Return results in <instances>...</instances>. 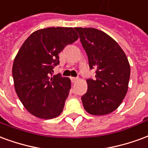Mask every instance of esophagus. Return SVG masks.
Instances as JSON below:
<instances>
[{"label": "esophagus", "mask_w": 148, "mask_h": 148, "mask_svg": "<svg viewBox=\"0 0 148 148\" xmlns=\"http://www.w3.org/2000/svg\"><path fill=\"white\" fill-rule=\"evenodd\" d=\"M71 82H77V80H78V77H71Z\"/></svg>", "instance_id": "obj_1"}]
</instances>
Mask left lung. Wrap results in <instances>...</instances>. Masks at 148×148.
<instances>
[{
	"instance_id": "obj_1",
	"label": "left lung",
	"mask_w": 148,
	"mask_h": 148,
	"mask_svg": "<svg viewBox=\"0 0 148 148\" xmlns=\"http://www.w3.org/2000/svg\"><path fill=\"white\" fill-rule=\"evenodd\" d=\"M86 52L90 69L88 90L82 97L84 109L95 116L109 114L117 109L128 89L130 65L124 51L109 35L93 27H74Z\"/></svg>"
}]
</instances>
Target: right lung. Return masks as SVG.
Here are the masks:
<instances>
[{"instance_id":"obj_1","label":"right lung","mask_w":148,"mask_h":148,"mask_svg":"<svg viewBox=\"0 0 148 148\" xmlns=\"http://www.w3.org/2000/svg\"><path fill=\"white\" fill-rule=\"evenodd\" d=\"M78 39L73 27H47L27 38L13 62L15 90L24 108L35 116L52 119L60 115L69 95V77H51L59 64L58 54Z\"/></svg>"}]
</instances>
